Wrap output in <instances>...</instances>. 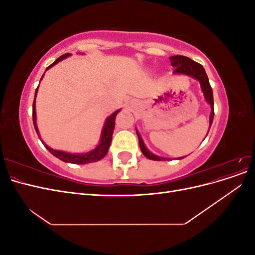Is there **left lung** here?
<instances>
[{"mask_svg":"<svg viewBox=\"0 0 255 255\" xmlns=\"http://www.w3.org/2000/svg\"><path fill=\"white\" fill-rule=\"evenodd\" d=\"M170 61H171V66L174 67L173 73L174 74H185L191 76L192 79H196L197 81H199L200 85H201V89L204 95V98L206 100V102L211 105V116H210V128L213 123V119H214V98H213V89L210 85V82H208V78L207 74L204 70V68L202 65L198 64L197 61L192 60L186 56H182V55H175V56H171L170 57ZM210 130V129H208ZM136 133L138 136V140H139V146L140 150L142 152L143 155L152 160H170V158H166V157H160L153 154L152 152H150L146 146L143 143V140L141 136L139 135V133ZM185 157V156H184ZM184 157H180L177 159H182Z\"/></svg>","mask_w":255,"mask_h":255,"instance_id":"1","label":"left lung"}]
</instances>
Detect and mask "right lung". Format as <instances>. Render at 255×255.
<instances>
[{
    "label": "right lung",
    "mask_w": 255,
    "mask_h": 255,
    "mask_svg": "<svg viewBox=\"0 0 255 255\" xmlns=\"http://www.w3.org/2000/svg\"><path fill=\"white\" fill-rule=\"evenodd\" d=\"M68 56H70V54L67 53L64 54V55H61L60 57H58L55 61H54L53 64H51L47 69H45V71L49 70L51 67H53L54 65H56L57 63H59L60 60H63L65 58H67ZM44 75V73H43ZM43 75L41 76L40 81L42 80ZM38 87H39V85H38ZM38 87L36 88L35 91V98H34V103H33V122H34V127L36 129V133L38 135V137L40 138V134H39V130H38L37 128V123H36V104H35V100H36V96H37V91H38ZM120 112V110L116 111L114 114H112L109 118L106 119L105 121V125L103 127L102 129V134H101V139H100V143L97 145V148L91 150L90 152L87 153H84V154H72V153H68V152H64V151H58V150H54L52 148H50L49 145L45 144L40 138L41 142L44 144L45 148L47 150L52 153L54 156L59 158L60 160L65 161V163H70V164H78V165H83V164H88V163H95V161H98L100 159H102L107 152H109L110 149V145L112 142V138H113V133H114V128H115V120H116V116Z\"/></svg>",
    "instance_id": "right-lung-1"
}]
</instances>
